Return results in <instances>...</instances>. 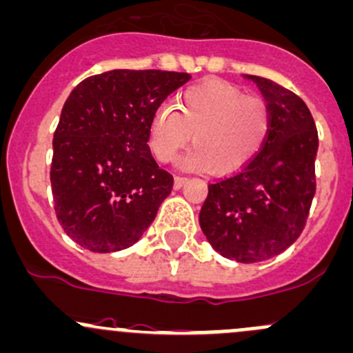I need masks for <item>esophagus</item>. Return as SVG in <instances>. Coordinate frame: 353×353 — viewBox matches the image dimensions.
Instances as JSON below:
<instances>
[{"instance_id": "34e87169", "label": "esophagus", "mask_w": 353, "mask_h": 353, "mask_svg": "<svg viewBox=\"0 0 353 353\" xmlns=\"http://www.w3.org/2000/svg\"><path fill=\"white\" fill-rule=\"evenodd\" d=\"M186 181H188L186 176H176V177H174V188H176V189L183 188L184 184H186Z\"/></svg>"}]
</instances>
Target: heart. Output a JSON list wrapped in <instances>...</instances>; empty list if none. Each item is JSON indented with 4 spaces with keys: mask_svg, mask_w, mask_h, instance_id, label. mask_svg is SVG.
Returning <instances> with one entry per match:
<instances>
[{
    "mask_svg": "<svg viewBox=\"0 0 353 353\" xmlns=\"http://www.w3.org/2000/svg\"><path fill=\"white\" fill-rule=\"evenodd\" d=\"M269 130L270 110L265 99L245 96L226 81L208 79L188 88L177 99L176 110L164 105L155 111L148 147L157 161L169 162L192 135L196 148L181 159V165L232 174L254 161Z\"/></svg>",
    "mask_w": 353,
    "mask_h": 353,
    "instance_id": "heart-1",
    "label": "heart"
}]
</instances>
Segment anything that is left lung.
Instances as JSON below:
<instances>
[{"label":"left lung","instance_id":"obj_1","mask_svg":"<svg viewBox=\"0 0 353 353\" xmlns=\"http://www.w3.org/2000/svg\"><path fill=\"white\" fill-rule=\"evenodd\" d=\"M270 110V130L254 161L208 186L199 225L226 259L276 257L301 235L316 191L318 132L306 103L274 81L248 76Z\"/></svg>","mask_w":353,"mask_h":353}]
</instances>
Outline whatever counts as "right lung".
Returning a JSON list of instances; mask_svg holds the SVG:
<instances>
[{"instance_id": "add662e5", "label": "right lung", "mask_w": 353, "mask_h": 353, "mask_svg": "<svg viewBox=\"0 0 353 353\" xmlns=\"http://www.w3.org/2000/svg\"><path fill=\"white\" fill-rule=\"evenodd\" d=\"M188 72L114 69L69 94L54 133L50 167L57 220L81 247L108 254L143 235L174 177L148 148L150 120Z\"/></svg>"}]
</instances>
